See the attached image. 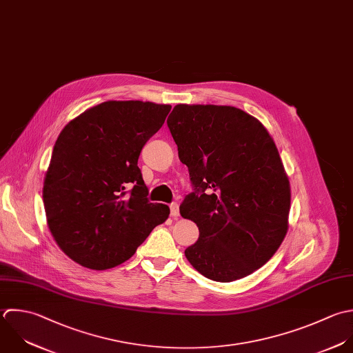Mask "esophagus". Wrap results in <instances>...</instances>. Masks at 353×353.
Listing matches in <instances>:
<instances>
[{
  "instance_id": "obj_1",
  "label": "esophagus",
  "mask_w": 353,
  "mask_h": 353,
  "mask_svg": "<svg viewBox=\"0 0 353 353\" xmlns=\"http://www.w3.org/2000/svg\"><path fill=\"white\" fill-rule=\"evenodd\" d=\"M179 214H180L179 205H177V203H172V205H170V216H172L173 219H177Z\"/></svg>"
}]
</instances>
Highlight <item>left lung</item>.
Here are the masks:
<instances>
[{"label": "left lung", "mask_w": 353, "mask_h": 353, "mask_svg": "<svg viewBox=\"0 0 353 353\" xmlns=\"http://www.w3.org/2000/svg\"><path fill=\"white\" fill-rule=\"evenodd\" d=\"M168 126L195 190L180 205L199 228L187 260L216 282L253 274L289 230L290 181L274 139L231 105L177 104Z\"/></svg>", "instance_id": "obj_1"}]
</instances>
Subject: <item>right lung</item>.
<instances>
[{
	"label": "right lung",
	"instance_id": "add662e5",
	"mask_svg": "<svg viewBox=\"0 0 353 353\" xmlns=\"http://www.w3.org/2000/svg\"><path fill=\"white\" fill-rule=\"evenodd\" d=\"M170 108L110 100L88 108L60 132L42 198L50 234L72 261L90 270L114 268L168 220L169 206L148 202L137 161Z\"/></svg>",
	"mask_w": 353,
	"mask_h": 353
}]
</instances>
